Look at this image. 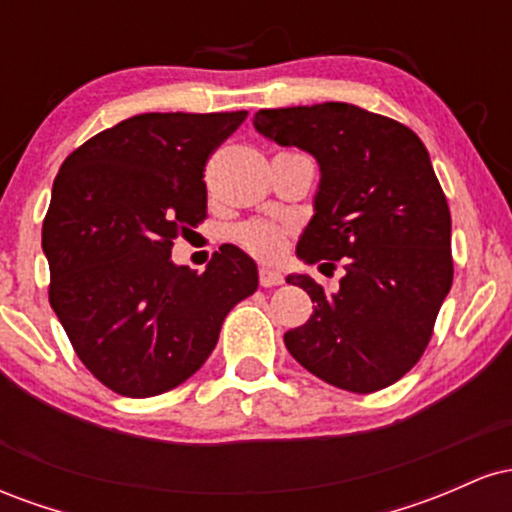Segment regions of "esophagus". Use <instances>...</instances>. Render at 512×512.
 Here are the masks:
<instances>
[{"label":"esophagus","instance_id":"obj_1","mask_svg":"<svg viewBox=\"0 0 512 512\" xmlns=\"http://www.w3.org/2000/svg\"><path fill=\"white\" fill-rule=\"evenodd\" d=\"M260 284L262 286H279L284 284V274L279 269L269 267V264H262L260 267Z\"/></svg>","mask_w":512,"mask_h":512}]
</instances>
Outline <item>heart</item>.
<instances>
[{"label": "heart", "instance_id": "heart-1", "mask_svg": "<svg viewBox=\"0 0 512 512\" xmlns=\"http://www.w3.org/2000/svg\"><path fill=\"white\" fill-rule=\"evenodd\" d=\"M238 240L248 250L257 252V255H274V252L281 248L284 233H281V228L272 226V223L255 221V223H248V226L240 228Z\"/></svg>", "mask_w": 512, "mask_h": 512}]
</instances>
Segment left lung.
I'll return each mask as SVG.
<instances>
[{
	"label": "left lung",
	"mask_w": 512,
	"mask_h": 512,
	"mask_svg": "<svg viewBox=\"0 0 512 512\" xmlns=\"http://www.w3.org/2000/svg\"><path fill=\"white\" fill-rule=\"evenodd\" d=\"M252 125L320 166L298 260L344 262L337 291L308 274L286 276L315 303L310 320L284 334L286 349L358 395L397 383L424 354L452 286L450 209L424 142L351 103L260 110Z\"/></svg>",
	"instance_id": "8db88e82"
}]
</instances>
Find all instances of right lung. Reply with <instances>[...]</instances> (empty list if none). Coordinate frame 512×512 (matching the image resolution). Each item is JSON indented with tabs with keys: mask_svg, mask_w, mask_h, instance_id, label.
<instances>
[{
	"mask_svg": "<svg viewBox=\"0 0 512 512\" xmlns=\"http://www.w3.org/2000/svg\"><path fill=\"white\" fill-rule=\"evenodd\" d=\"M238 113H144L67 156L43 223L50 305L105 387L154 397L204 366L226 315L257 291V264L221 245L202 274L173 240L207 216L204 166Z\"/></svg>",
	"mask_w": 512,
	"mask_h": 512,
	"instance_id": "1",
	"label": "right lung"
}]
</instances>
